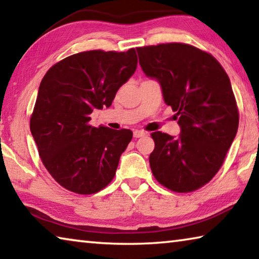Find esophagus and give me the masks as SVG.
<instances>
[{
    "instance_id": "esophagus-1",
    "label": "esophagus",
    "mask_w": 259,
    "mask_h": 259,
    "mask_svg": "<svg viewBox=\"0 0 259 259\" xmlns=\"http://www.w3.org/2000/svg\"><path fill=\"white\" fill-rule=\"evenodd\" d=\"M145 135H146V133H145V131H143V130H135L134 131V137L135 138L143 137V136H145Z\"/></svg>"
}]
</instances>
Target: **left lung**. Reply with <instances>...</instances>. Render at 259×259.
Wrapping results in <instances>:
<instances>
[{
	"label": "left lung",
	"instance_id": "left-lung-1",
	"mask_svg": "<svg viewBox=\"0 0 259 259\" xmlns=\"http://www.w3.org/2000/svg\"><path fill=\"white\" fill-rule=\"evenodd\" d=\"M137 52L140 67L159 81L182 129L177 138L161 131L151 135L153 176L170 191L198 190L221 169L238 131L229 75L214 57L186 43L140 47Z\"/></svg>",
	"mask_w": 259,
	"mask_h": 259
}]
</instances>
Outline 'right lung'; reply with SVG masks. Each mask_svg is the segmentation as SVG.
Here are the masks:
<instances>
[{"instance_id": "right-lung-1", "label": "right lung", "mask_w": 259, "mask_h": 259, "mask_svg": "<svg viewBox=\"0 0 259 259\" xmlns=\"http://www.w3.org/2000/svg\"><path fill=\"white\" fill-rule=\"evenodd\" d=\"M137 63L135 48L83 51L58 61L42 78L30 133L42 163L66 190L94 194L115 176L133 131L91 126L90 114L111 106Z\"/></svg>"}]
</instances>
